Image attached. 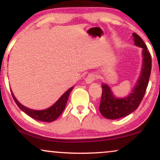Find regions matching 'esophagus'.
Returning a JSON list of instances; mask_svg holds the SVG:
<instances>
[{
	"label": "esophagus",
	"mask_w": 160,
	"mask_h": 160,
	"mask_svg": "<svg viewBox=\"0 0 160 160\" xmlns=\"http://www.w3.org/2000/svg\"><path fill=\"white\" fill-rule=\"evenodd\" d=\"M95 75L94 74H89L86 77V83H91L93 81H95Z\"/></svg>",
	"instance_id": "1"
}]
</instances>
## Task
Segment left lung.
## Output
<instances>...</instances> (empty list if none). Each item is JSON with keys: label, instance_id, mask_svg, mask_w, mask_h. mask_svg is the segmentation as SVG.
<instances>
[{"label": "left lung", "instance_id": "1", "mask_svg": "<svg viewBox=\"0 0 160 160\" xmlns=\"http://www.w3.org/2000/svg\"><path fill=\"white\" fill-rule=\"evenodd\" d=\"M132 37L135 44L143 49V65L141 75L132 93L125 98H116L108 85L102 84V95L99 111L103 117L110 120L124 117L135 111L144 98L149 82L152 67L151 56L140 37L135 33H133Z\"/></svg>", "mask_w": 160, "mask_h": 160}]
</instances>
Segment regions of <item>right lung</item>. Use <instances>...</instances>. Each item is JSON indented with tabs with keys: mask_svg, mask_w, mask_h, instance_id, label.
Returning a JSON list of instances; mask_svg holds the SVG:
<instances>
[{
	"mask_svg": "<svg viewBox=\"0 0 160 160\" xmlns=\"http://www.w3.org/2000/svg\"><path fill=\"white\" fill-rule=\"evenodd\" d=\"M73 89H74V86H72L71 88H70L68 90L66 91L60 97V98L57 101L56 103L51 106L50 108L45 110H41V111H36V110H32L30 109V108L25 107V106L22 105V104H20L19 102H18V100L16 98V97L14 96L12 91H11V93H12V98H13L14 101H15L16 104L18 105V107H19L23 112H25L26 114L28 115L29 117L34 119V120L42 121V122H49L56 120V119L62 114L64 109H65L66 104H67L70 93L71 92Z\"/></svg>",
	"mask_w": 160,
	"mask_h": 160,
	"instance_id": "1",
	"label": "right lung"
}]
</instances>
